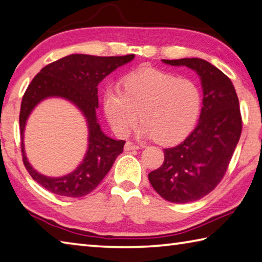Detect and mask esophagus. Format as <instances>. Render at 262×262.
<instances>
[{"label": "esophagus", "instance_id": "1", "mask_svg": "<svg viewBox=\"0 0 262 262\" xmlns=\"http://www.w3.org/2000/svg\"><path fill=\"white\" fill-rule=\"evenodd\" d=\"M124 149H125V150L139 149V146H138V145H135L134 143H131V141H126V143H125V146H124Z\"/></svg>", "mask_w": 262, "mask_h": 262}]
</instances>
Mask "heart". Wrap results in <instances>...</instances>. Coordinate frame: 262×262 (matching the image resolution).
I'll return each instance as SVG.
<instances>
[{
  "label": "heart",
  "mask_w": 262,
  "mask_h": 262,
  "mask_svg": "<svg viewBox=\"0 0 262 262\" xmlns=\"http://www.w3.org/2000/svg\"><path fill=\"white\" fill-rule=\"evenodd\" d=\"M203 108L199 85L155 69L128 75L123 91L108 90L103 95L104 114L118 136H126L140 118L139 134L175 143L194 127Z\"/></svg>",
  "instance_id": "1"
}]
</instances>
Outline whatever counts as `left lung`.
<instances>
[{
  "mask_svg": "<svg viewBox=\"0 0 262 262\" xmlns=\"http://www.w3.org/2000/svg\"><path fill=\"white\" fill-rule=\"evenodd\" d=\"M196 72L203 87L199 122L180 145L163 149L164 161L149 183L170 203L186 204L212 192L224 176L242 134L239 101L231 80L201 58L162 59Z\"/></svg>",
  "mask_w": 262,
  "mask_h": 262,
  "instance_id": "obj_1",
  "label": "left lung"
}]
</instances>
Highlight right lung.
Returning <instances> with one entry per match:
<instances>
[{
    "label": "right lung",
    "instance_id": "1",
    "mask_svg": "<svg viewBox=\"0 0 262 262\" xmlns=\"http://www.w3.org/2000/svg\"><path fill=\"white\" fill-rule=\"evenodd\" d=\"M134 58L135 55L102 57L72 54L46 66L31 81L20 105L21 154L27 171L46 190L69 198L89 194L100 184L123 152L125 141L105 136L96 118L98 85L117 68ZM49 97L64 98L75 105L84 116L89 131V144L83 161L75 171L59 178L46 177L36 172L25 153L24 131L27 119L41 100Z\"/></svg>",
    "mask_w": 262,
    "mask_h": 262
}]
</instances>
